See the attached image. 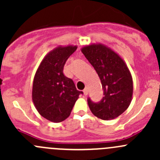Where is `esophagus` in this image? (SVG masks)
Segmentation results:
<instances>
[{"label":"esophagus","mask_w":160,"mask_h":160,"mask_svg":"<svg viewBox=\"0 0 160 160\" xmlns=\"http://www.w3.org/2000/svg\"><path fill=\"white\" fill-rule=\"evenodd\" d=\"M83 93H84V95H88V88H85L84 90H83Z\"/></svg>","instance_id":"obj_1"}]
</instances>
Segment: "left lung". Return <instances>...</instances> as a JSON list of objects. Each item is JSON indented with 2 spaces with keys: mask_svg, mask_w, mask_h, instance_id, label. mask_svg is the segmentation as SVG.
I'll return each instance as SVG.
<instances>
[{
  "mask_svg": "<svg viewBox=\"0 0 160 160\" xmlns=\"http://www.w3.org/2000/svg\"><path fill=\"white\" fill-rule=\"evenodd\" d=\"M81 52L98 72L104 90L100 102L93 103L88 98L90 111L102 120L116 118L132 100L133 82L126 63L114 50L100 43L83 46Z\"/></svg>",
  "mask_w": 160,
  "mask_h": 160,
  "instance_id": "left-lung-1",
  "label": "left lung"
}]
</instances>
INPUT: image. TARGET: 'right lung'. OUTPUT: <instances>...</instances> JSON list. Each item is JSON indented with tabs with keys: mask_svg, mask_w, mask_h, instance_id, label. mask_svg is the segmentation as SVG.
<instances>
[{
	"mask_svg": "<svg viewBox=\"0 0 160 160\" xmlns=\"http://www.w3.org/2000/svg\"><path fill=\"white\" fill-rule=\"evenodd\" d=\"M77 46H59L50 51L37 69L32 86V101L38 112L52 122H61L83 93L73 81L63 74V67Z\"/></svg>",
	"mask_w": 160,
	"mask_h": 160,
	"instance_id": "1",
	"label": "right lung"
}]
</instances>
